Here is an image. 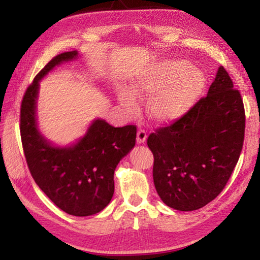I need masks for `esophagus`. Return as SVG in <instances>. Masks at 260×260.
I'll return each instance as SVG.
<instances>
[{
    "label": "esophagus",
    "instance_id": "esophagus-1",
    "mask_svg": "<svg viewBox=\"0 0 260 260\" xmlns=\"http://www.w3.org/2000/svg\"><path fill=\"white\" fill-rule=\"evenodd\" d=\"M146 139H147V134H146V132L144 131V129H140L139 132H137V143H139V144H143V143H144L145 141H146Z\"/></svg>",
    "mask_w": 260,
    "mask_h": 260
}]
</instances>
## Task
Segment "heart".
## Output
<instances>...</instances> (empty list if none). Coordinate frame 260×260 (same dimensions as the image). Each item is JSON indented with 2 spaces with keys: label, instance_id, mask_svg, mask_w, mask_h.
<instances>
[{
  "label": "heart",
  "instance_id": "1",
  "mask_svg": "<svg viewBox=\"0 0 260 260\" xmlns=\"http://www.w3.org/2000/svg\"><path fill=\"white\" fill-rule=\"evenodd\" d=\"M206 85L203 73L192 68L186 60H165L137 74L132 80L133 89H120L118 99L127 113L137 110V96H152L147 114L157 123H165L186 114Z\"/></svg>",
  "mask_w": 260,
  "mask_h": 260
}]
</instances>
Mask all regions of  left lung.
Here are the masks:
<instances>
[{
	"label": "left lung",
	"mask_w": 260,
	"mask_h": 260,
	"mask_svg": "<svg viewBox=\"0 0 260 260\" xmlns=\"http://www.w3.org/2000/svg\"><path fill=\"white\" fill-rule=\"evenodd\" d=\"M245 124L241 95L221 66L206 97L148 136L154 185L162 201L193 211L217 198L239 159Z\"/></svg>",
	"instance_id": "1"
}]
</instances>
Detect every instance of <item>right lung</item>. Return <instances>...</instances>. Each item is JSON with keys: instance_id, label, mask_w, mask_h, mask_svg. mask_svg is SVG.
<instances>
[{"instance_id": "1", "label": "right lung", "mask_w": 260, "mask_h": 260, "mask_svg": "<svg viewBox=\"0 0 260 260\" xmlns=\"http://www.w3.org/2000/svg\"><path fill=\"white\" fill-rule=\"evenodd\" d=\"M77 57V51L60 53L36 76L22 99L20 132L27 168L39 187L62 211L87 217L112 200L115 169L135 146L136 126L114 127L96 119L84 137L66 147L53 146L41 135L36 117L39 81L56 66Z\"/></svg>"}]
</instances>
